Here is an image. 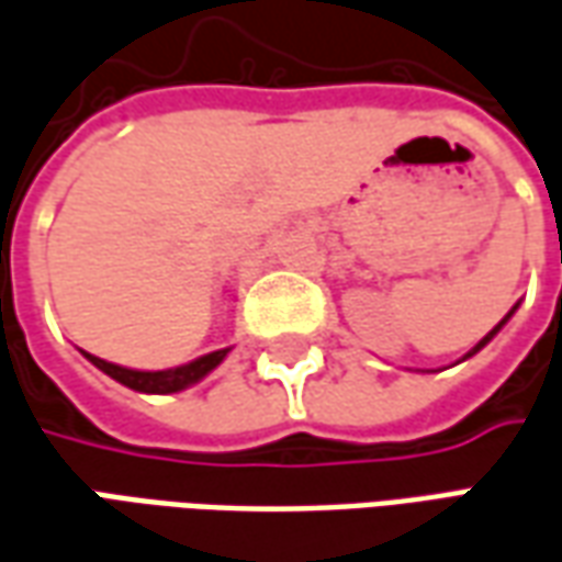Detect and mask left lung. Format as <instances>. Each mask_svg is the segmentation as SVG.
<instances>
[{
	"label": "left lung",
	"mask_w": 562,
	"mask_h": 562,
	"mask_svg": "<svg viewBox=\"0 0 562 562\" xmlns=\"http://www.w3.org/2000/svg\"><path fill=\"white\" fill-rule=\"evenodd\" d=\"M514 311H517V307H514ZM514 311H510V313H514ZM510 313H507L505 319H502V323H498V326H495V329H492V331H490V335H486V338H483V341H480V345L473 347V350H471V353H468V357H473V353H476V350H480V347H486V345H490V341H492V335H495V331L502 329V326H505L507 319H510Z\"/></svg>",
	"instance_id": "obj_1"
}]
</instances>
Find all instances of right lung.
<instances>
[{
  "label": "right lung",
  "instance_id": "obj_1",
  "mask_svg": "<svg viewBox=\"0 0 562 562\" xmlns=\"http://www.w3.org/2000/svg\"><path fill=\"white\" fill-rule=\"evenodd\" d=\"M101 372H106L110 378H116L120 384L132 387V391L140 393H175L184 391L190 384H196L200 378H205L217 362L227 357V350H215V353H205L200 360L187 362V366H178V369H166V372H135V369H122V366H113V362L101 360V357H91L86 353Z\"/></svg>",
  "mask_w": 562,
  "mask_h": 562
}]
</instances>
